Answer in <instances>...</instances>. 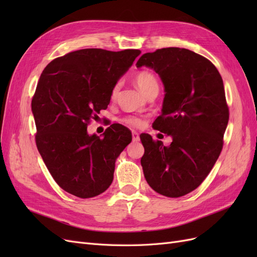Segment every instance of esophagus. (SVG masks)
Listing matches in <instances>:
<instances>
[{
    "label": "esophagus",
    "mask_w": 257,
    "mask_h": 257,
    "mask_svg": "<svg viewBox=\"0 0 257 257\" xmlns=\"http://www.w3.org/2000/svg\"><path fill=\"white\" fill-rule=\"evenodd\" d=\"M132 139H133V142H139V134L137 132H132Z\"/></svg>",
    "instance_id": "1"
}]
</instances>
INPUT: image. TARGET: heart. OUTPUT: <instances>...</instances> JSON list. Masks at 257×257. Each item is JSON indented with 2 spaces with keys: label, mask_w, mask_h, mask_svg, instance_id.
Masks as SVG:
<instances>
[{
  "label": "heart",
  "mask_w": 257,
  "mask_h": 257,
  "mask_svg": "<svg viewBox=\"0 0 257 257\" xmlns=\"http://www.w3.org/2000/svg\"><path fill=\"white\" fill-rule=\"evenodd\" d=\"M134 80L138 88L142 90L145 95L148 93H150L153 90H159V81L157 76L149 71H141L135 74ZM120 90V84L115 83L110 92V99L114 100L118 96V93ZM123 122L126 124V125L131 127H142L144 125V120L139 116L136 115H127L125 118H123Z\"/></svg>",
  "instance_id": "b5f03b06"
}]
</instances>
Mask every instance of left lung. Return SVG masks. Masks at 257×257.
Returning a JSON list of instances; mask_svg holds the SVG:
<instances>
[{"label": "left lung", "instance_id": "obj_1", "mask_svg": "<svg viewBox=\"0 0 257 257\" xmlns=\"http://www.w3.org/2000/svg\"><path fill=\"white\" fill-rule=\"evenodd\" d=\"M136 65L153 68L164 83L162 113L152 127L173 137L165 147L141 135L145 178L162 195H186L203 183L222 151L229 119L222 77L208 59L184 48L145 53Z\"/></svg>", "mask_w": 257, "mask_h": 257}]
</instances>
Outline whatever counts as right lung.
<instances>
[{
    "label": "right lung",
    "instance_id": "add662e5",
    "mask_svg": "<svg viewBox=\"0 0 257 257\" xmlns=\"http://www.w3.org/2000/svg\"><path fill=\"white\" fill-rule=\"evenodd\" d=\"M141 53L76 50L52 60L40 77L31 104L36 147L54 181L72 195L94 197L112 182L115 159L132 142L131 132L113 123L99 138L87 128L106 109L112 87Z\"/></svg>",
    "mask_w": 257,
    "mask_h": 257
}]
</instances>
